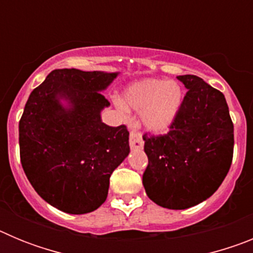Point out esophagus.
Here are the masks:
<instances>
[{
  "label": "esophagus",
  "instance_id": "34e87169",
  "mask_svg": "<svg viewBox=\"0 0 253 253\" xmlns=\"http://www.w3.org/2000/svg\"><path fill=\"white\" fill-rule=\"evenodd\" d=\"M129 144L131 149H142L143 148V139L140 133L135 130L130 131V137H129Z\"/></svg>",
  "mask_w": 253,
  "mask_h": 253
}]
</instances>
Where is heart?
<instances>
[{"mask_svg": "<svg viewBox=\"0 0 253 253\" xmlns=\"http://www.w3.org/2000/svg\"><path fill=\"white\" fill-rule=\"evenodd\" d=\"M124 103L116 101L122 113L129 109L140 111V120L147 130L161 134L169 129L184 104V90L175 81L144 78L124 91Z\"/></svg>", "mask_w": 253, "mask_h": 253, "instance_id": "heart-1", "label": "heart"}]
</instances>
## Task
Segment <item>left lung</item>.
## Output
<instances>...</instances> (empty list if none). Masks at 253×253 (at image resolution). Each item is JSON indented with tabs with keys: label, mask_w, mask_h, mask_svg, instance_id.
Here are the masks:
<instances>
[{
	"label": "left lung",
	"mask_w": 253,
	"mask_h": 253,
	"mask_svg": "<svg viewBox=\"0 0 253 253\" xmlns=\"http://www.w3.org/2000/svg\"><path fill=\"white\" fill-rule=\"evenodd\" d=\"M177 78L187 92L169 133L143 135L148 157L143 186L157 205L181 210L200 204L222 185L234 135L224 95L198 76Z\"/></svg>",
	"instance_id": "8db88e82"
}]
</instances>
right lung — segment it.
Segmentation results:
<instances>
[{"mask_svg": "<svg viewBox=\"0 0 253 253\" xmlns=\"http://www.w3.org/2000/svg\"><path fill=\"white\" fill-rule=\"evenodd\" d=\"M118 75L54 69L25 105L19 123L22 169L40 198L64 213L101 207L111 173L130 152L126 126L101 122L110 106L101 91Z\"/></svg>", "mask_w": 253, "mask_h": 253, "instance_id": "1", "label": "right lung"}]
</instances>
